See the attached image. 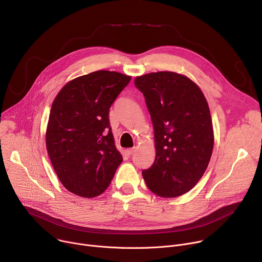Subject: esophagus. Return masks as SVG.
<instances>
[{
    "label": "esophagus",
    "mask_w": 262,
    "mask_h": 262,
    "mask_svg": "<svg viewBox=\"0 0 262 262\" xmlns=\"http://www.w3.org/2000/svg\"><path fill=\"white\" fill-rule=\"evenodd\" d=\"M135 151H136V148H129V149H127L125 152H126L127 156H132Z\"/></svg>",
    "instance_id": "34e87169"
}]
</instances>
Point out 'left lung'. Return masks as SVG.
<instances>
[{
    "label": "left lung",
    "mask_w": 262,
    "mask_h": 262,
    "mask_svg": "<svg viewBox=\"0 0 262 262\" xmlns=\"http://www.w3.org/2000/svg\"><path fill=\"white\" fill-rule=\"evenodd\" d=\"M144 95L155 130L156 159L142 176L151 192L177 198L191 190L211 159L214 134L200 86L169 71L135 78Z\"/></svg>",
    "instance_id": "1"
}]
</instances>
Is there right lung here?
I'll use <instances>...</instances> for the list:
<instances>
[{"instance_id": "obj_1", "label": "right lung", "mask_w": 262, "mask_h": 262, "mask_svg": "<svg viewBox=\"0 0 262 262\" xmlns=\"http://www.w3.org/2000/svg\"><path fill=\"white\" fill-rule=\"evenodd\" d=\"M132 77L96 71L69 81L50 111L46 146L66 189L82 198L105 191L123 161L115 146L108 111Z\"/></svg>"}]
</instances>
